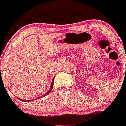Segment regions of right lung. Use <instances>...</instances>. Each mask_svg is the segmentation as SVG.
Segmentation results:
<instances>
[{"mask_svg": "<svg viewBox=\"0 0 126 126\" xmlns=\"http://www.w3.org/2000/svg\"><path fill=\"white\" fill-rule=\"evenodd\" d=\"M54 78H53L52 81V83H51V85H50V90H49V91H48L44 95V96H46V95H47L48 94H49V93H50V91H51V90H52V88H53V86H54ZM41 97H43V96H42V97H41ZM39 97H38V98L34 99H33V100H27V101H26V100L21 99H19V98H18V99H19V100H21V101H23V102H30V101H33V100H36V99H39Z\"/></svg>", "mask_w": 126, "mask_h": 126, "instance_id": "obj_1", "label": "right lung"}]
</instances>
